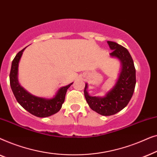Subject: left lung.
<instances>
[{"label": "left lung", "instance_id": "8db88e82", "mask_svg": "<svg viewBox=\"0 0 157 157\" xmlns=\"http://www.w3.org/2000/svg\"><path fill=\"white\" fill-rule=\"evenodd\" d=\"M107 43L113 50L110 55L121 61L122 68L119 78L115 86L105 97L89 96L86 91L87 84L84 89V96L90 108L103 116L113 115L125 108L132 97L136 85V69L129 52L117 43Z\"/></svg>", "mask_w": 157, "mask_h": 157}]
</instances>
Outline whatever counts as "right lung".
<instances>
[{
  "mask_svg": "<svg viewBox=\"0 0 157 157\" xmlns=\"http://www.w3.org/2000/svg\"><path fill=\"white\" fill-rule=\"evenodd\" d=\"M25 48L19 51L12 61L10 72V84L12 91L17 101L31 114L41 118L50 117L57 113L61 109L62 104L65 100L67 89L73 83L66 86L61 87L58 91L55 97L51 99L36 97L30 94L21 86L18 81V63Z\"/></svg>",
  "mask_w": 157,
  "mask_h": 157,
  "instance_id": "add662e5",
  "label": "right lung"
}]
</instances>
